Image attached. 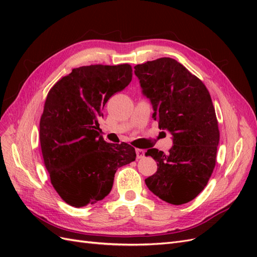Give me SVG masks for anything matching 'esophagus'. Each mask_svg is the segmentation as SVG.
I'll return each mask as SVG.
<instances>
[{
  "instance_id": "1",
  "label": "esophagus",
  "mask_w": 257,
  "mask_h": 257,
  "mask_svg": "<svg viewBox=\"0 0 257 257\" xmlns=\"http://www.w3.org/2000/svg\"><path fill=\"white\" fill-rule=\"evenodd\" d=\"M136 154H137V159H143L145 157V150L136 149Z\"/></svg>"
}]
</instances>
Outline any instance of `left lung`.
Returning a JSON list of instances; mask_svg holds the SVG:
<instances>
[{"label":"left lung","instance_id":"left-lung-1","mask_svg":"<svg viewBox=\"0 0 257 257\" xmlns=\"http://www.w3.org/2000/svg\"><path fill=\"white\" fill-rule=\"evenodd\" d=\"M134 68L152 116L173 135L174 144L166 154L155 148L146 152L158 170L145 182L166 203L186 204L205 189L215 166L220 132L211 96L203 81L172 58Z\"/></svg>","mask_w":257,"mask_h":257}]
</instances>
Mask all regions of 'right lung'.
<instances>
[{"instance_id": "right-lung-1", "label": "right lung", "mask_w": 257, "mask_h": 257, "mask_svg": "<svg viewBox=\"0 0 257 257\" xmlns=\"http://www.w3.org/2000/svg\"><path fill=\"white\" fill-rule=\"evenodd\" d=\"M132 72L130 64L81 66L48 92L40 122L43 159L54 190L75 208L104 199L116 169L136 159L131 145L106 143L98 124L105 104L127 87Z\"/></svg>"}]
</instances>
